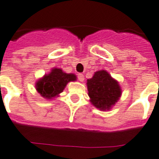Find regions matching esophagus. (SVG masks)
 Masks as SVG:
<instances>
[{
	"label": "esophagus",
	"instance_id": "obj_1",
	"mask_svg": "<svg viewBox=\"0 0 159 159\" xmlns=\"http://www.w3.org/2000/svg\"><path fill=\"white\" fill-rule=\"evenodd\" d=\"M78 80L80 82H83L84 80V76L83 74H78Z\"/></svg>",
	"mask_w": 159,
	"mask_h": 159
}]
</instances>
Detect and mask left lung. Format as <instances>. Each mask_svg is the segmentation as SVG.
<instances>
[{
	"label": "left lung",
	"mask_w": 159,
	"mask_h": 159,
	"mask_svg": "<svg viewBox=\"0 0 159 159\" xmlns=\"http://www.w3.org/2000/svg\"><path fill=\"white\" fill-rule=\"evenodd\" d=\"M87 87L90 102L100 110L111 108L121 94L117 81L105 70L95 72L93 78L87 80Z\"/></svg>",
	"instance_id": "8db88e82"
}]
</instances>
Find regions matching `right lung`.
Segmentation results:
<instances>
[{
	"instance_id": "add662e5",
	"label": "right lung",
	"mask_w": 159,
	"mask_h": 159,
	"mask_svg": "<svg viewBox=\"0 0 159 159\" xmlns=\"http://www.w3.org/2000/svg\"><path fill=\"white\" fill-rule=\"evenodd\" d=\"M75 80L76 76L74 74H66L61 69L55 68L37 82V91L43 98L51 99L61 93L67 83Z\"/></svg>"
}]
</instances>
